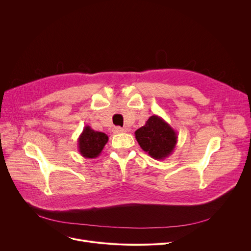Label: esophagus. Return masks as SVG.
<instances>
[{"instance_id":"34e87169","label":"esophagus","mask_w":251,"mask_h":251,"mask_svg":"<svg viewBox=\"0 0 251 251\" xmlns=\"http://www.w3.org/2000/svg\"><path fill=\"white\" fill-rule=\"evenodd\" d=\"M112 131H113V133H114V134H119V133L124 132V129H123V128H121V127H114Z\"/></svg>"}]
</instances>
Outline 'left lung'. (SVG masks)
I'll return each instance as SVG.
<instances>
[{
  "label": "left lung",
  "instance_id": "obj_1",
  "mask_svg": "<svg viewBox=\"0 0 251 251\" xmlns=\"http://www.w3.org/2000/svg\"><path fill=\"white\" fill-rule=\"evenodd\" d=\"M140 147L155 160H164L176 148V132L162 117L151 116L144 126L135 131Z\"/></svg>",
  "mask_w": 251,
  "mask_h": 251
}]
</instances>
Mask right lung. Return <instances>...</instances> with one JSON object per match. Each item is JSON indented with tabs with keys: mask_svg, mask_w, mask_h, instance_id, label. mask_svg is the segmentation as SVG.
I'll list each match as a JSON object with an SVG mask.
<instances>
[{
	"mask_svg": "<svg viewBox=\"0 0 251 251\" xmlns=\"http://www.w3.org/2000/svg\"><path fill=\"white\" fill-rule=\"evenodd\" d=\"M77 142L78 151L82 157L95 159L101 154L106 143L108 142V136L105 133L94 131L90 126H85Z\"/></svg>",
	"mask_w": 251,
	"mask_h": 251,
	"instance_id": "1",
	"label": "right lung"
}]
</instances>
